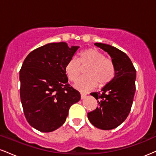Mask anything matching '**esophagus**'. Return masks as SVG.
Masks as SVG:
<instances>
[{
    "label": "esophagus",
    "mask_w": 156,
    "mask_h": 156,
    "mask_svg": "<svg viewBox=\"0 0 156 156\" xmlns=\"http://www.w3.org/2000/svg\"><path fill=\"white\" fill-rule=\"evenodd\" d=\"M86 97H87V94H85V93H80V98H81V99H84Z\"/></svg>",
    "instance_id": "obj_1"
}]
</instances>
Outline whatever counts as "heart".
Listing matches in <instances>:
<instances>
[{
  "instance_id": "1",
  "label": "heart",
  "mask_w": 156,
  "mask_h": 156,
  "mask_svg": "<svg viewBox=\"0 0 156 156\" xmlns=\"http://www.w3.org/2000/svg\"><path fill=\"white\" fill-rule=\"evenodd\" d=\"M89 66L86 68L85 75L77 81L75 87L82 92L92 90L99 85L104 87L113 80L115 76V67L112 60L105 58L104 55L96 48H88L82 51L79 59L73 57L68 60L64 70L67 78L76 81L80 73V66Z\"/></svg>"
}]
</instances>
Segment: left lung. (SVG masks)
I'll return each mask as SVG.
<instances>
[{"instance_id":"obj_1","label":"left lung","mask_w":156,"mask_h":156,"mask_svg":"<svg viewBox=\"0 0 156 156\" xmlns=\"http://www.w3.org/2000/svg\"><path fill=\"white\" fill-rule=\"evenodd\" d=\"M107 52L115 67V76L101 92L91 93L98 101V106L87 114L89 120L96 128L112 130L128 117L136 92V69L124 52L109 44L94 43Z\"/></svg>"}]
</instances>
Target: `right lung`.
Returning <instances> with one entry per match:
<instances>
[{
    "instance_id": "1",
    "label": "right lung",
    "mask_w": 156,
    "mask_h": 156,
    "mask_svg": "<svg viewBox=\"0 0 156 156\" xmlns=\"http://www.w3.org/2000/svg\"><path fill=\"white\" fill-rule=\"evenodd\" d=\"M79 46L53 42L34 50L20 70L23 112L31 126L48 133L65 122L69 109L80 99L78 91L67 83L64 67Z\"/></svg>"
}]
</instances>
